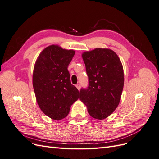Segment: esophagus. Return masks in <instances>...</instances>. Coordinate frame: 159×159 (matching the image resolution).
<instances>
[{
  "label": "esophagus",
  "instance_id": "esophagus-1",
  "mask_svg": "<svg viewBox=\"0 0 159 159\" xmlns=\"http://www.w3.org/2000/svg\"><path fill=\"white\" fill-rule=\"evenodd\" d=\"M75 86H76V88H78V90H80V84H77Z\"/></svg>",
  "mask_w": 159,
  "mask_h": 159
}]
</instances>
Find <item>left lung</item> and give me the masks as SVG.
Wrapping results in <instances>:
<instances>
[{"mask_svg":"<svg viewBox=\"0 0 159 159\" xmlns=\"http://www.w3.org/2000/svg\"><path fill=\"white\" fill-rule=\"evenodd\" d=\"M89 78V86L81 89L80 99L91 117L102 120L117 109L124 85L123 65L119 56L109 48H97L81 54Z\"/></svg>","mask_w":159,"mask_h":159,"instance_id":"left-lung-1","label":"left lung"}]
</instances>
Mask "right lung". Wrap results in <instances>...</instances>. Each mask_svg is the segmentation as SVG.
<instances>
[{
	"label": "right lung",
	"mask_w": 159,
	"mask_h": 159,
	"mask_svg": "<svg viewBox=\"0 0 159 159\" xmlns=\"http://www.w3.org/2000/svg\"><path fill=\"white\" fill-rule=\"evenodd\" d=\"M75 52L50 45L40 52L34 66L32 85L37 103L43 113L56 121L65 118L79 98V91L71 84L68 70Z\"/></svg>",
	"instance_id": "add662e5"
}]
</instances>
